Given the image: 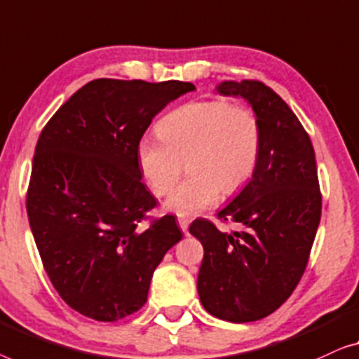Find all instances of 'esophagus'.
Listing matches in <instances>:
<instances>
[{
    "label": "esophagus",
    "instance_id": "34e87169",
    "mask_svg": "<svg viewBox=\"0 0 359 359\" xmlns=\"http://www.w3.org/2000/svg\"><path fill=\"white\" fill-rule=\"evenodd\" d=\"M179 226H180V229L185 232V234L189 232V219L187 218H179Z\"/></svg>",
    "mask_w": 359,
    "mask_h": 359
}]
</instances>
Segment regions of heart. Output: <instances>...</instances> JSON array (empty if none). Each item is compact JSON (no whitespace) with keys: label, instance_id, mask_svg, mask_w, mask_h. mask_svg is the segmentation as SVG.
<instances>
[{"label":"heart","instance_id":"obj_1","mask_svg":"<svg viewBox=\"0 0 359 359\" xmlns=\"http://www.w3.org/2000/svg\"><path fill=\"white\" fill-rule=\"evenodd\" d=\"M159 138L136 146L140 172L156 196L168 195L187 159L189 177L165 201L179 216L198 215L219 194L231 196L254 175L262 151L257 115L228 100H196L172 110L158 125Z\"/></svg>","mask_w":359,"mask_h":359}]
</instances>
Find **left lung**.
I'll return each instance as SVG.
<instances>
[{"label":"left lung","instance_id":"8db88e82","mask_svg":"<svg viewBox=\"0 0 359 359\" xmlns=\"http://www.w3.org/2000/svg\"><path fill=\"white\" fill-rule=\"evenodd\" d=\"M224 95H241L262 127L259 164L249 184L218 213L242 224L226 234L208 219L190 224L203 245L200 301L211 316L254 322L270 316L304 275L320 223L322 194L311 138L273 89L255 79L226 81Z\"/></svg>","mask_w":359,"mask_h":359}]
</instances>
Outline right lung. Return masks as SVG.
Here are the masks:
<instances>
[{"mask_svg": "<svg viewBox=\"0 0 359 359\" xmlns=\"http://www.w3.org/2000/svg\"><path fill=\"white\" fill-rule=\"evenodd\" d=\"M184 81L100 78L76 90L39 136L27 215L43 269L84 317L117 322L148 299L165 252L182 239L172 215L141 182L136 146Z\"/></svg>", "mask_w": 359, "mask_h": 359, "instance_id": "add662e5", "label": "right lung"}]
</instances>
